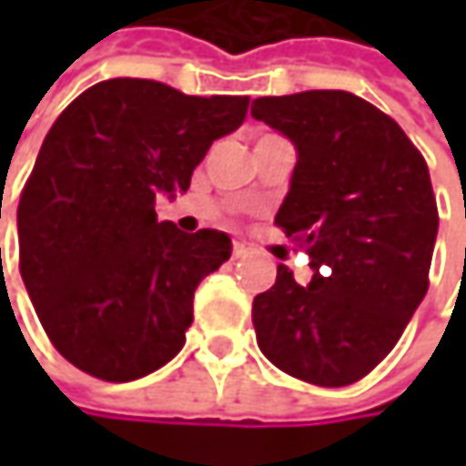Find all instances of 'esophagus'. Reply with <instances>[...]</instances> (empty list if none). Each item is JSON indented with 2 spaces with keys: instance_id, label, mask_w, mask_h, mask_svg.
Returning a JSON list of instances; mask_svg holds the SVG:
<instances>
[{
  "instance_id": "esophagus-1",
  "label": "esophagus",
  "mask_w": 466,
  "mask_h": 466,
  "mask_svg": "<svg viewBox=\"0 0 466 466\" xmlns=\"http://www.w3.org/2000/svg\"><path fill=\"white\" fill-rule=\"evenodd\" d=\"M248 251H251V248H248V246H246L243 241H233V257H236V259L248 257Z\"/></svg>"
}]
</instances>
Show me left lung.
Returning a JSON list of instances; mask_svg holds the SVG:
<instances>
[{
    "label": "left lung",
    "instance_id": "obj_1",
    "mask_svg": "<svg viewBox=\"0 0 466 466\" xmlns=\"http://www.w3.org/2000/svg\"><path fill=\"white\" fill-rule=\"evenodd\" d=\"M251 116L296 147L275 223L303 241L313 269L298 285L279 264L254 298L257 345L300 381L355 384L428 293L439 236L428 166L394 118L345 90L257 98Z\"/></svg>",
    "mask_w": 466,
    "mask_h": 466
}]
</instances>
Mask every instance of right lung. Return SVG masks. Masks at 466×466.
Returning a JSON list of instances; mask_svg holds the SVG:
<instances>
[{
	"mask_svg": "<svg viewBox=\"0 0 466 466\" xmlns=\"http://www.w3.org/2000/svg\"><path fill=\"white\" fill-rule=\"evenodd\" d=\"M246 96H184L116 77L87 87L48 129L17 207L20 275L48 339L103 381H135L178 355L194 290L230 259L223 230L157 223L187 191Z\"/></svg>",
	"mask_w": 466,
	"mask_h": 466,
	"instance_id": "right-lung-1",
	"label": "right lung"
}]
</instances>
